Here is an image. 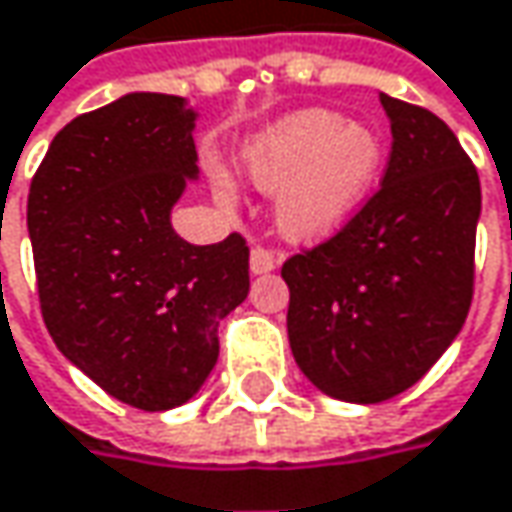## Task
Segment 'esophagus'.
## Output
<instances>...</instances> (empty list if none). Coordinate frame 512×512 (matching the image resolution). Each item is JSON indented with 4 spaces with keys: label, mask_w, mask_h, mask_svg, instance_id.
I'll return each mask as SVG.
<instances>
[{
    "label": "esophagus",
    "mask_w": 512,
    "mask_h": 512,
    "mask_svg": "<svg viewBox=\"0 0 512 512\" xmlns=\"http://www.w3.org/2000/svg\"><path fill=\"white\" fill-rule=\"evenodd\" d=\"M249 266H252L255 275H266V272H272L278 266V255L269 252V249H263V246H255L252 257H249Z\"/></svg>",
    "instance_id": "esophagus-1"
}]
</instances>
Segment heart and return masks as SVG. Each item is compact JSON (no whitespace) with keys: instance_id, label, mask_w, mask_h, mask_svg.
Returning a JSON list of instances; mask_svg holds the SVG:
<instances>
[{"instance_id":"heart-1","label":"heart","mask_w":512,"mask_h":512,"mask_svg":"<svg viewBox=\"0 0 512 512\" xmlns=\"http://www.w3.org/2000/svg\"><path fill=\"white\" fill-rule=\"evenodd\" d=\"M385 159L368 124L333 109H301L249 141L243 162L260 191L281 194L278 223L292 240H321L368 202Z\"/></svg>"}]
</instances>
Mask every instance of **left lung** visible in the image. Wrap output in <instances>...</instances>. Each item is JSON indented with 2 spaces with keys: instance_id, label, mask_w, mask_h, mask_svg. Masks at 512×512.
Here are the masks:
<instances>
[{
  "instance_id": "left-lung-1",
  "label": "left lung",
  "mask_w": 512,
  "mask_h": 512,
  "mask_svg": "<svg viewBox=\"0 0 512 512\" xmlns=\"http://www.w3.org/2000/svg\"><path fill=\"white\" fill-rule=\"evenodd\" d=\"M379 101L394 136L379 191L281 269L298 368L327 397L365 406L423 379L461 333L481 217L478 170L458 136L423 106Z\"/></svg>"
}]
</instances>
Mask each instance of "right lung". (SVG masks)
I'll use <instances>...</instances> for the list:
<instances>
[{
  "label": "right lung",
  "instance_id": "obj_1",
  "mask_svg": "<svg viewBox=\"0 0 512 512\" xmlns=\"http://www.w3.org/2000/svg\"><path fill=\"white\" fill-rule=\"evenodd\" d=\"M196 112L133 92L77 115L28 194L40 310L60 353L109 397L167 411L202 388L217 327L249 295V246L234 231L194 246L170 208L196 179Z\"/></svg>",
  "mask_w": 512,
  "mask_h": 512
}]
</instances>
